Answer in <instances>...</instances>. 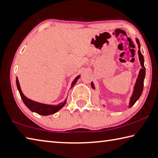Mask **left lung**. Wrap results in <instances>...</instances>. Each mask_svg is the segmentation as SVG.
<instances>
[{
  "mask_svg": "<svg viewBox=\"0 0 158 158\" xmlns=\"http://www.w3.org/2000/svg\"><path fill=\"white\" fill-rule=\"evenodd\" d=\"M136 41H137V43L138 44V48H139L138 56H139V61H140L142 69L139 72L138 77V78H137L135 87H134V91H133L132 96L131 98L129 105V108H131V107L134 105V104L136 102V101L139 99V97L141 96L142 91H143V88H144V80L145 78V73H146V69L144 64V56L142 54V53L140 52V44H139L138 39H137ZM91 87L92 88L94 89V85L93 84V82H91Z\"/></svg>",
  "mask_w": 158,
  "mask_h": 158,
  "instance_id": "1",
  "label": "left lung"
}]
</instances>
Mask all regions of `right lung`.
Returning <instances> with one entry per match:
<instances>
[{"instance_id": "add662e5", "label": "right lung", "mask_w": 158, "mask_h": 158, "mask_svg": "<svg viewBox=\"0 0 158 158\" xmlns=\"http://www.w3.org/2000/svg\"><path fill=\"white\" fill-rule=\"evenodd\" d=\"M79 78H80V76H77L76 78L74 79L72 84H71V87H73V86L76 84L77 80H78ZM16 85H17V88L19 91L20 97H21L24 104H25V105L28 107V109H30L31 111L37 113V114L40 115H49L55 114V113L58 111L59 110L62 109L65 104H66V100H64L63 102H61L58 105H56V106L45 105V104H41L39 102H35V101H33L30 99H29V98L24 96V94H23V92L21 91V89H20V87L19 80H18L17 78H16Z\"/></svg>"}]
</instances>
